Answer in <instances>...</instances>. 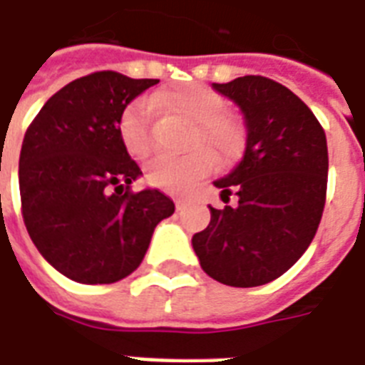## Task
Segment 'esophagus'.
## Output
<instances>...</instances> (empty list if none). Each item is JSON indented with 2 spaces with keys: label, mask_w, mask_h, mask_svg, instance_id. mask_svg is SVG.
Here are the masks:
<instances>
[{
  "label": "esophagus",
  "mask_w": 365,
  "mask_h": 365,
  "mask_svg": "<svg viewBox=\"0 0 365 365\" xmlns=\"http://www.w3.org/2000/svg\"><path fill=\"white\" fill-rule=\"evenodd\" d=\"M185 203H187V199H185V197H175V207H178V209H182Z\"/></svg>",
  "instance_id": "obj_1"
}]
</instances>
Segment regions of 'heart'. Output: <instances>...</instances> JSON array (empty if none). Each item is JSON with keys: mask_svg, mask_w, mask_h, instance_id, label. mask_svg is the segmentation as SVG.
<instances>
[{"mask_svg": "<svg viewBox=\"0 0 365 365\" xmlns=\"http://www.w3.org/2000/svg\"><path fill=\"white\" fill-rule=\"evenodd\" d=\"M155 108L174 112L191 123L187 133V155L158 156L145 170L148 185L164 191H187L205 175L240 158L245 147V129L236 114L224 110V98L209 86L180 85L160 91L150 98H137L123 108L118 121L121 145L133 158H145L153 150L150 123Z\"/></svg>", "mask_w": 365, "mask_h": 365, "instance_id": "heart-1", "label": "heart"}]
</instances>
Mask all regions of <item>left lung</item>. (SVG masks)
<instances>
[{"label":"left lung","mask_w":365,"mask_h":365,"mask_svg":"<svg viewBox=\"0 0 365 365\" xmlns=\"http://www.w3.org/2000/svg\"><path fill=\"white\" fill-rule=\"evenodd\" d=\"M242 108L247 141L242 162L215 182L228 203L191 244L203 271L237 288L279 279L312 244L325 209L327 137L309 108L280 83L245 75L215 83Z\"/></svg>","instance_id":"obj_1"}]
</instances>
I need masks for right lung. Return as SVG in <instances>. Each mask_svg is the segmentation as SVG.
<instances>
[{"label": "right lung", "instance_id": "add662e5", "mask_svg": "<svg viewBox=\"0 0 365 365\" xmlns=\"http://www.w3.org/2000/svg\"><path fill=\"white\" fill-rule=\"evenodd\" d=\"M158 79L96 71L66 85L26 129L21 210L50 265L81 284H112L141 265L156 224L174 212L158 190L135 193L141 168L118 135L123 108Z\"/></svg>", "mask_w": 365, "mask_h": 365}]
</instances>
